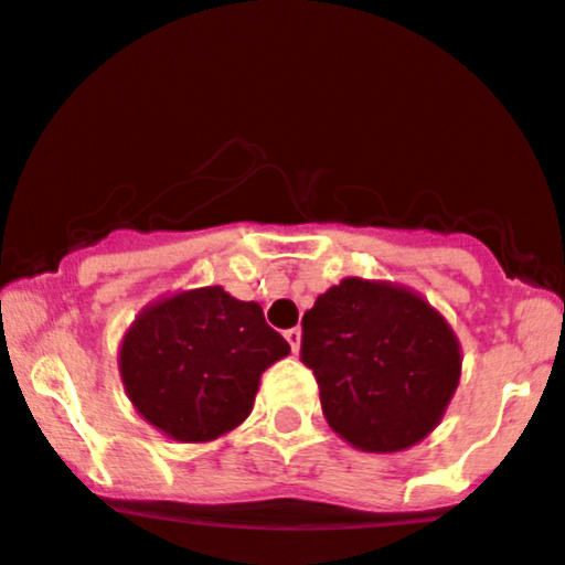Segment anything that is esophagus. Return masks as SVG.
<instances>
[{
	"label": "esophagus",
	"instance_id": "1",
	"mask_svg": "<svg viewBox=\"0 0 565 565\" xmlns=\"http://www.w3.org/2000/svg\"><path fill=\"white\" fill-rule=\"evenodd\" d=\"M300 327H292V330H287V332H284V338H287L289 340V345H292V351L297 353V351H300Z\"/></svg>",
	"mask_w": 565,
	"mask_h": 565
}]
</instances>
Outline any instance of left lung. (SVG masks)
I'll use <instances>...</instances> for the list:
<instances>
[{
  "instance_id": "left-lung-1",
  "label": "left lung",
  "mask_w": 565,
  "mask_h": 565,
  "mask_svg": "<svg viewBox=\"0 0 565 565\" xmlns=\"http://www.w3.org/2000/svg\"><path fill=\"white\" fill-rule=\"evenodd\" d=\"M300 359L353 448L396 454L443 418L461 375L448 321L411 289L345 278L302 316Z\"/></svg>"
}]
</instances>
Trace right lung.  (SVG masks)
Instances as JSON below:
<instances>
[{
	"instance_id": "add662e5",
	"label": "right lung",
	"mask_w": 565,
	"mask_h": 565,
	"mask_svg": "<svg viewBox=\"0 0 565 565\" xmlns=\"http://www.w3.org/2000/svg\"><path fill=\"white\" fill-rule=\"evenodd\" d=\"M289 353L257 302L222 287L145 308L120 345L134 407L179 443H209L252 413L259 375Z\"/></svg>"
}]
</instances>
